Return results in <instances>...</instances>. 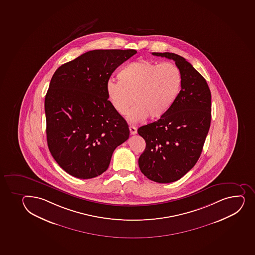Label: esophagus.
<instances>
[{"instance_id": "obj_1", "label": "esophagus", "mask_w": 255, "mask_h": 255, "mask_svg": "<svg viewBox=\"0 0 255 255\" xmlns=\"http://www.w3.org/2000/svg\"><path fill=\"white\" fill-rule=\"evenodd\" d=\"M129 131H130V134H136V133H137L136 127H134V126H129Z\"/></svg>"}]
</instances>
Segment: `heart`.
<instances>
[{
    "label": "heart",
    "instance_id": "b5f03b06",
    "mask_svg": "<svg viewBox=\"0 0 255 255\" xmlns=\"http://www.w3.org/2000/svg\"><path fill=\"white\" fill-rule=\"evenodd\" d=\"M119 81L106 83L108 99L117 113L125 116L133 104L127 119L137 123L165 116L181 92L182 76L178 67L171 63L157 64L139 59L126 64L118 73Z\"/></svg>",
    "mask_w": 255,
    "mask_h": 255
}]
</instances>
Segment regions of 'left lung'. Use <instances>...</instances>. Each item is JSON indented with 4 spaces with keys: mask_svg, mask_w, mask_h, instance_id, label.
Masks as SVG:
<instances>
[{
    "mask_svg": "<svg viewBox=\"0 0 255 255\" xmlns=\"http://www.w3.org/2000/svg\"><path fill=\"white\" fill-rule=\"evenodd\" d=\"M152 55L175 61L182 86L165 116L138 129L146 143L139 166L151 181L170 183L187 174L199 159L210 128L211 92L204 78L185 58L172 53Z\"/></svg>",
    "mask_w": 255,
    "mask_h": 255,
    "instance_id": "left-lung-1",
    "label": "left lung"
}]
</instances>
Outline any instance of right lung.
<instances>
[{
    "instance_id": "add662e5",
    "label": "right lung",
    "mask_w": 255,
    "mask_h": 255,
    "mask_svg": "<svg viewBox=\"0 0 255 255\" xmlns=\"http://www.w3.org/2000/svg\"><path fill=\"white\" fill-rule=\"evenodd\" d=\"M134 49L93 50L56 70L45 96L47 141L61 168L77 178L105 172L114 150L129 138L125 119L116 112L106 83Z\"/></svg>"
}]
</instances>
